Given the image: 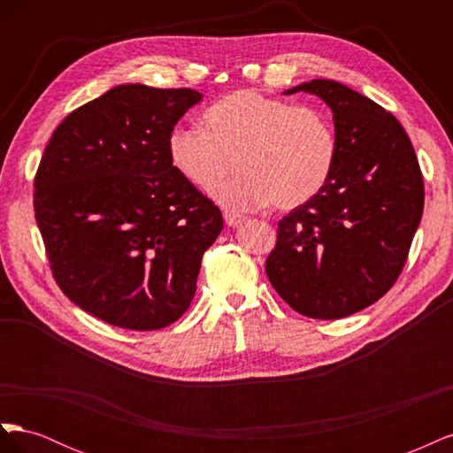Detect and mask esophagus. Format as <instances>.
Masks as SVG:
<instances>
[{
    "mask_svg": "<svg viewBox=\"0 0 453 453\" xmlns=\"http://www.w3.org/2000/svg\"><path fill=\"white\" fill-rule=\"evenodd\" d=\"M225 221H226V225L228 226H238V225H242L243 221H245V217L243 215H238V213H230V211H225Z\"/></svg>",
    "mask_w": 453,
    "mask_h": 453,
    "instance_id": "esophagus-1",
    "label": "esophagus"
}]
</instances>
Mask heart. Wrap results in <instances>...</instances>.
I'll use <instances>...</instances> for the list:
<instances>
[{
    "label": "heart",
    "instance_id": "obj_1",
    "mask_svg": "<svg viewBox=\"0 0 453 453\" xmlns=\"http://www.w3.org/2000/svg\"><path fill=\"white\" fill-rule=\"evenodd\" d=\"M203 127L173 128L168 157L198 188L214 185L234 159L239 172L211 188L230 210H257L268 202L295 210L321 193L336 166V128L313 105L236 90L205 109Z\"/></svg>",
    "mask_w": 453,
    "mask_h": 453
}]
</instances>
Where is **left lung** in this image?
<instances>
[{"mask_svg":"<svg viewBox=\"0 0 453 453\" xmlns=\"http://www.w3.org/2000/svg\"><path fill=\"white\" fill-rule=\"evenodd\" d=\"M304 90L333 109L338 158L331 180L278 223L266 276L295 311L338 319L374 304L406 265L423 213V175L403 125L336 81Z\"/></svg>","mask_w":453,"mask_h":453,"instance_id":"1","label":"left lung"}]
</instances>
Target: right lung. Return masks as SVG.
I'll use <instances>...</instances> for the list:
<instances>
[{"label": "right lung", "instance_id": "obj_1", "mask_svg": "<svg viewBox=\"0 0 453 453\" xmlns=\"http://www.w3.org/2000/svg\"><path fill=\"white\" fill-rule=\"evenodd\" d=\"M193 88L120 85L67 115L41 157L34 211L54 281L113 326L157 331L190 306L223 230L213 200L168 157Z\"/></svg>", "mask_w": 453, "mask_h": 453}]
</instances>
